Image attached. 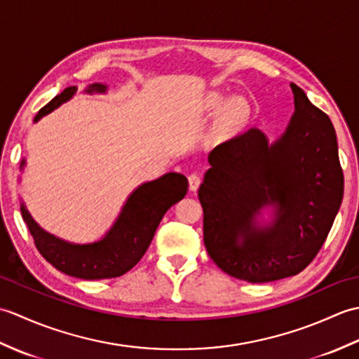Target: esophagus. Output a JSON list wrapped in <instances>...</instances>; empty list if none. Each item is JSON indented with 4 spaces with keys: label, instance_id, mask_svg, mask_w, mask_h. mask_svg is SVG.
Listing matches in <instances>:
<instances>
[{
    "label": "esophagus",
    "instance_id": "obj_1",
    "mask_svg": "<svg viewBox=\"0 0 359 359\" xmlns=\"http://www.w3.org/2000/svg\"><path fill=\"white\" fill-rule=\"evenodd\" d=\"M188 184H189V189H191V191H197V188H199L201 184H202V177H201L199 174H196V172L189 174Z\"/></svg>",
    "mask_w": 359,
    "mask_h": 359
}]
</instances>
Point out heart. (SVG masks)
<instances>
[{
  "instance_id": "obj_1",
  "label": "heart",
  "mask_w": 359,
  "mask_h": 359,
  "mask_svg": "<svg viewBox=\"0 0 359 359\" xmlns=\"http://www.w3.org/2000/svg\"><path fill=\"white\" fill-rule=\"evenodd\" d=\"M202 111L208 116H216V114L222 112L219 118V131L225 135L238 133L241 128L245 126L250 117V108L245 100L228 98L217 93L205 97Z\"/></svg>"
}]
</instances>
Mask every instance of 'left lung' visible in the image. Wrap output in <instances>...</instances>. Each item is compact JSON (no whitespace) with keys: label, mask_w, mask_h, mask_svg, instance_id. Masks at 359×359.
Masks as SVG:
<instances>
[{"label":"left lung","mask_w":359,"mask_h":359,"mask_svg":"<svg viewBox=\"0 0 359 359\" xmlns=\"http://www.w3.org/2000/svg\"><path fill=\"white\" fill-rule=\"evenodd\" d=\"M294 112L279 139L257 128L210 152L199 188L203 242L230 276L262 284L301 273L327 239L344 194L337 133L325 112L292 83ZM273 222L259 226L264 206Z\"/></svg>","instance_id":"8db88e82"}]
</instances>
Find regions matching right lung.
<instances>
[{
    "label": "right lung",
    "instance_id": "obj_1",
    "mask_svg": "<svg viewBox=\"0 0 359 359\" xmlns=\"http://www.w3.org/2000/svg\"><path fill=\"white\" fill-rule=\"evenodd\" d=\"M106 89L108 86L102 83H94L89 85L86 93L103 94ZM75 93L77 86L66 88L38 111L34 121L71 100ZM25 163L22 158L21 170ZM187 191L188 179L179 172H168L156 180L142 184L128 197L117 220L104 238L93 243H72L44 231L29 215L25 202L21 203V216L29 226L36 250L57 270L88 280L109 279L121 276L140 261L165 212L184 199Z\"/></svg>",
    "mask_w": 359,
    "mask_h": 359
}]
</instances>
